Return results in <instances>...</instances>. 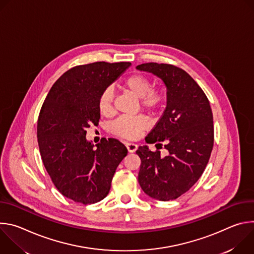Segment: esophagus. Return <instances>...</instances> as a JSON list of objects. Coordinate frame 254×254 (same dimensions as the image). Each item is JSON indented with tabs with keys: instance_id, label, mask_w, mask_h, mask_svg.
I'll use <instances>...</instances> for the list:
<instances>
[{
	"instance_id": "obj_1",
	"label": "esophagus",
	"mask_w": 254,
	"mask_h": 254,
	"mask_svg": "<svg viewBox=\"0 0 254 254\" xmlns=\"http://www.w3.org/2000/svg\"><path fill=\"white\" fill-rule=\"evenodd\" d=\"M126 147L129 153H134L137 150V144L133 142H126Z\"/></svg>"
}]
</instances>
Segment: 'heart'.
<instances>
[{
	"label": "heart",
	"instance_id": "heart-1",
	"mask_svg": "<svg viewBox=\"0 0 254 254\" xmlns=\"http://www.w3.org/2000/svg\"><path fill=\"white\" fill-rule=\"evenodd\" d=\"M124 87L139 98L140 105L144 111L150 113L159 112L164 105L165 94L158 89L153 88L151 80L141 74H133L124 81ZM115 94L112 88H105L99 95L97 100L98 111L102 116L108 117L114 111ZM149 127L147 119L142 116L133 118L122 117L112 125V131L127 139H135Z\"/></svg>",
	"mask_w": 254,
	"mask_h": 254
}]
</instances>
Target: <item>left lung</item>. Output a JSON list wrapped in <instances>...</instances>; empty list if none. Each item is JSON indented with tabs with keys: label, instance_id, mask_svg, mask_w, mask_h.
Masks as SVG:
<instances>
[{
	"label": "left lung",
	"instance_id": "obj_1",
	"mask_svg": "<svg viewBox=\"0 0 254 254\" xmlns=\"http://www.w3.org/2000/svg\"><path fill=\"white\" fill-rule=\"evenodd\" d=\"M136 69L161 78L167 88L166 110L146 141H164L168 155L163 157L159 150L152 152L148 146L138 147V183L154 199L174 200L197 182L208 164L214 143L211 106L185 70L154 62L137 65Z\"/></svg>",
	"mask_w": 254,
	"mask_h": 254
}]
</instances>
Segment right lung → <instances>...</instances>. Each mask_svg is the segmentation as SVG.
Wrapping results in <instances>:
<instances>
[{
	"instance_id": "obj_1",
	"label": "right lung",
	"mask_w": 254,
	"mask_h": 254,
	"mask_svg": "<svg viewBox=\"0 0 254 254\" xmlns=\"http://www.w3.org/2000/svg\"><path fill=\"white\" fill-rule=\"evenodd\" d=\"M130 66L129 62H94L67 70L48 92L38 118L39 151L57 190L81 204L105 198L127 150L116 138L94 144L86 129L98 125L100 93Z\"/></svg>"
}]
</instances>
